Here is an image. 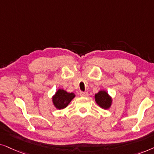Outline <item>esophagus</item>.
<instances>
[{
  "label": "esophagus",
  "instance_id": "34e87169",
  "mask_svg": "<svg viewBox=\"0 0 154 154\" xmlns=\"http://www.w3.org/2000/svg\"><path fill=\"white\" fill-rule=\"evenodd\" d=\"M88 95H89V94H88L87 92H83V91L80 92L81 96H88Z\"/></svg>",
  "mask_w": 154,
  "mask_h": 154
}]
</instances>
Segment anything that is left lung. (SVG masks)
Returning <instances> with one entry per match:
<instances>
[{
  "label": "left lung",
  "mask_w": 154,
  "mask_h": 154,
  "mask_svg": "<svg viewBox=\"0 0 154 154\" xmlns=\"http://www.w3.org/2000/svg\"><path fill=\"white\" fill-rule=\"evenodd\" d=\"M95 101L96 103L101 108L107 110L110 108L112 104V98L104 90L98 91L95 94Z\"/></svg>",
  "instance_id": "left-lung-1"
}]
</instances>
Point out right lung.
I'll use <instances>...</instances> for the list:
<instances>
[{
    "label": "right lung",
    "mask_w": 154,
    "mask_h": 154,
    "mask_svg": "<svg viewBox=\"0 0 154 154\" xmlns=\"http://www.w3.org/2000/svg\"><path fill=\"white\" fill-rule=\"evenodd\" d=\"M75 97L74 93H68L64 89H59L53 96V103L57 109H64Z\"/></svg>",
    "instance_id": "obj_1"
}]
</instances>
